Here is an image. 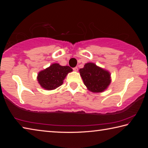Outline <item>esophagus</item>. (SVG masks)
Returning <instances> with one entry per match:
<instances>
[{"label":"esophagus","instance_id":"obj_1","mask_svg":"<svg viewBox=\"0 0 148 148\" xmlns=\"http://www.w3.org/2000/svg\"><path fill=\"white\" fill-rule=\"evenodd\" d=\"M73 70H74V71L77 72V71H78V69H77V67H75V68H74V69H73Z\"/></svg>","mask_w":148,"mask_h":148}]
</instances>
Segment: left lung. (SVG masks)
Returning a JSON list of instances; mask_svg holds the SVG:
<instances>
[{"mask_svg": "<svg viewBox=\"0 0 148 148\" xmlns=\"http://www.w3.org/2000/svg\"><path fill=\"white\" fill-rule=\"evenodd\" d=\"M79 71L84 85L92 92H104L112 82L110 72L93 62L86 63Z\"/></svg>", "mask_w": 148, "mask_h": 148, "instance_id": "8db88e82", "label": "left lung"}]
</instances>
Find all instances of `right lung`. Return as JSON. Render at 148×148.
<instances>
[{
  "instance_id": "add662e5",
  "label": "right lung",
  "mask_w": 148,
  "mask_h": 148,
  "mask_svg": "<svg viewBox=\"0 0 148 148\" xmlns=\"http://www.w3.org/2000/svg\"><path fill=\"white\" fill-rule=\"evenodd\" d=\"M72 69L69 66H61L53 63L46 69L38 72L37 80L41 87L45 90H53L63 84V80Z\"/></svg>"
}]
</instances>
